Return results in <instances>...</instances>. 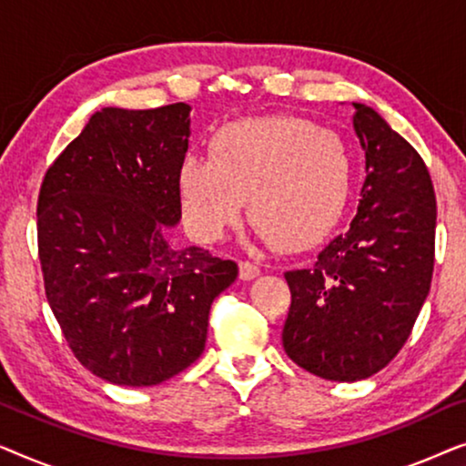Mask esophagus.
I'll return each instance as SVG.
<instances>
[{"mask_svg": "<svg viewBox=\"0 0 466 466\" xmlns=\"http://www.w3.org/2000/svg\"><path fill=\"white\" fill-rule=\"evenodd\" d=\"M260 273V269H258V265L257 263H250V260H241L239 263V278L241 279H254Z\"/></svg>", "mask_w": 466, "mask_h": 466, "instance_id": "esophagus-1", "label": "esophagus"}]
</instances>
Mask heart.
<instances>
[{"label":"heart","mask_w":466,"mask_h":466,"mask_svg":"<svg viewBox=\"0 0 466 466\" xmlns=\"http://www.w3.org/2000/svg\"><path fill=\"white\" fill-rule=\"evenodd\" d=\"M354 158L341 133L297 116L222 125L208 157L187 155L177 169L184 220L199 239H218L244 209L254 233L282 250L320 241L341 218Z\"/></svg>","instance_id":"1"}]
</instances>
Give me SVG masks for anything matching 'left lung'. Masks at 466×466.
Instances as JSON below:
<instances>
[{"label": "left lung", "instance_id": "left-lung-1", "mask_svg": "<svg viewBox=\"0 0 466 466\" xmlns=\"http://www.w3.org/2000/svg\"><path fill=\"white\" fill-rule=\"evenodd\" d=\"M352 106L367 158L359 212L314 265L284 273L286 354L330 381L365 380L399 354L435 265L437 201L422 157L373 107Z\"/></svg>", "mask_w": 466, "mask_h": 466}]
</instances>
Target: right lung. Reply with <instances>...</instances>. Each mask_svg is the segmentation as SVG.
<instances>
[{
	"mask_svg": "<svg viewBox=\"0 0 466 466\" xmlns=\"http://www.w3.org/2000/svg\"><path fill=\"white\" fill-rule=\"evenodd\" d=\"M190 106L104 107L55 158L37 197L50 309L76 359L118 386H157L199 359L233 260L176 248Z\"/></svg>",
	"mask_w": 466,
	"mask_h": 466,
	"instance_id": "1",
	"label": "right lung"
}]
</instances>
